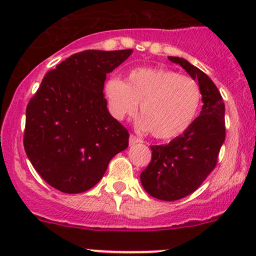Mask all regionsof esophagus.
<instances>
[{"label":"esophagus","mask_w":256,"mask_h":256,"mask_svg":"<svg viewBox=\"0 0 256 256\" xmlns=\"http://www.w3.org/2000/svg\"><path fill=\"white\" fill-rule=\"evenodd\" d=\"M128 142H130V145H134V144H138V142H142V140L140 139L139 136H136V135H134V134H131Z\"/></svg>","instance_id":"34e87169"}]
</instances>
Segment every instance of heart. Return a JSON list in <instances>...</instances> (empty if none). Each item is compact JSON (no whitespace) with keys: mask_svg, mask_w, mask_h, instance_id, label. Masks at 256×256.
<instances>
[{"mask_svg":"<svg viewBox=\"0 0 256 256\" xmlns=\"http://www.w3.org/2000/svg\"><path fill=\"white\" fill-rule=\"evenodd\" d=\"M106 96L112 114L120 120L132 116L140 103L144 126L158 139L182 135L194 124L202 104L196 80L162 68L131 70L125 82L108 80Z\"/></svg>","mask_w":256,"mask_h":256,"instance_id":"heart-1","label":"heart"}]
</instances>
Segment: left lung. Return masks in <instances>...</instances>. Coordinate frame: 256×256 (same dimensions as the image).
I'll list each match as a JSON object with an SVG mask.
<instances>
[{"mask_svg":"<svg viewBox=\"0 0 256 256\" xmlns=\"http://www.w3.org/2000/svg\"><path fill=\"white\" fill-rule=\"evenodd\" d=\"M182 66L202 89V107L194 124L171 142L152 145V160L140 174L145 191L166 202L194 192L213 171L226 138L224 102L206 74L186 60L168 57Z\"/></svg>","mask_w":256,"mask_h":256,"instance_id":"1","label":"left lung"}]
</instances>
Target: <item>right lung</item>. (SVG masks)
Listing matches in <instances>:
<instances>
[{
	"label": "right lung",
	"instance_id": "right-lung-1",
	"mask_svg": "<svg viewBox=\"0 0 256 256\" xmlns=\"http://www.w3.org/2000/svg\"><path fill=\"white\" fill-rule=\"evenodd\" d=\"M132 50H88L50 70L26 106L24 149L36 171L62 192L100 182L110 160L128 146V131L110 114L107 74Z\"/></svg>",
	"mask_w": 256,
	"mask_h": 256
}]
</instances>
